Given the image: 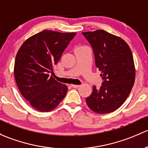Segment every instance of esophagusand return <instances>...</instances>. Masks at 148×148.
I'll list each match as a JSON object with an SVG mask.
<instances>
[{
    "mask_svg": "<svg viewBox=\"0 0 148 148\" xmlns=\"http://www.w3.org/2000/svg\"><path fill=\"white\" fill-rule=\"evenodd\" d=\"M71 87H72V88H79V87H80V85H71Z\"/></svg>",
    "mask_w": 148,
    "mask_h": 148,
    "instance_id": "1",
    "label": "esophagus"
}]
</instances>
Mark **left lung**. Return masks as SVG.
<instances>
[{"mask_svg":"<svg viewBox=\"0 0 148 148\" xmlns=\"http://www.w3.org/2000/svg\"><path fill=\"white\" fill-rule=\"evenodd\" d=\"M82 34L92 47L95 65L103 80L100 88L94 86L86 97L87 105L99 114L113 112L125 101L135 83L132 52L124 40L103 30Z\"/></svg>","mask_w":148,"mask_h":148,"instance_id":"left-lung-1","label":"left lung"}]
</instances>
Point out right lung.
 <instances>
[{
  "mask_svg": "<svg viewBox=\"0 0 148 148\" xmlns=\"http://www.w3.org/2000/svg\"><path fill=\"white\" fill-rule=\"evenodd\" d=\"M76 35L44 30L27 39L16 55L14 75L20 92L30 106L49 112L63 100L68 87L49 74Z\"/></svg>",
  "mask_w": 148,
  "mask_h": 148,
  "instance_id": "obj_1",
  "label": "right lung"
}]
</instances>
